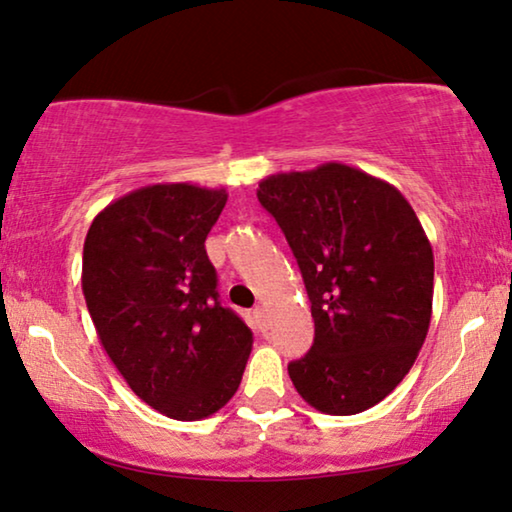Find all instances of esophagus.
I'll list each match as a JSON object with an SVG mask.
<instances>
[{
    "mask_svg": "<svg viewBox=\"0 0 512 512\" xmlns=\"http://www.w3.org/2000/svg\"><path fill=\"white\" fill-rule=\"evenodd\" d=\"M255 318H257V323H260V327H264V330H267V327H269V311L264 309V306H257Z\"/></svg>",
    "mask_w": 512,
    "mask_h": 512,
    "instance_id": "34e87169",
    "label": "esophagus"
}]
</instances>
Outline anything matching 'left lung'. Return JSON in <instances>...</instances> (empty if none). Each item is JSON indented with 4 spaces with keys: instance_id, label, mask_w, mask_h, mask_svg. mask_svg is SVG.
I'll return each mask as SVG.
<instances>
[{
    "instance_id": "8db88e82",
    "label": "left lung",
    "mask_w": 512,
    "mask_h": 512,
    "mask_svg": "<svg viewBox=\"0 0 512 512\" xmlns=\"http://www.w3.org/2000/svg\"><path fill=\"white\" fill-rule=\"evenodd\" d=\"M257 199L288 238L316 325L311 351L292 360L297 393L346 417L393 391L424 344L433 311V248L393 185L323 163L260 182Z\"/></svg>"
}]
</instances>
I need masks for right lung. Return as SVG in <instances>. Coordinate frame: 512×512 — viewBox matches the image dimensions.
Instances as JSON below:
<instances>
[{
  "label": "right lung",
  "mask_w": 512,
  "mask_h": 512,
  "mask_svg": "<svg viewBox=\"0 0 512 512\" xmlns=\"http://www.w3.org/2000/svg\"><path fill=\"white\" fill-rule=\"evenodd\" d=\"M224 203V189L149 185L100 210L84 241L81 288L102 349L140 400L177 421L222 410L252 349L206 255Z\"/></svg>",
  "instance_id": "obj_1"
}]
</instances>
